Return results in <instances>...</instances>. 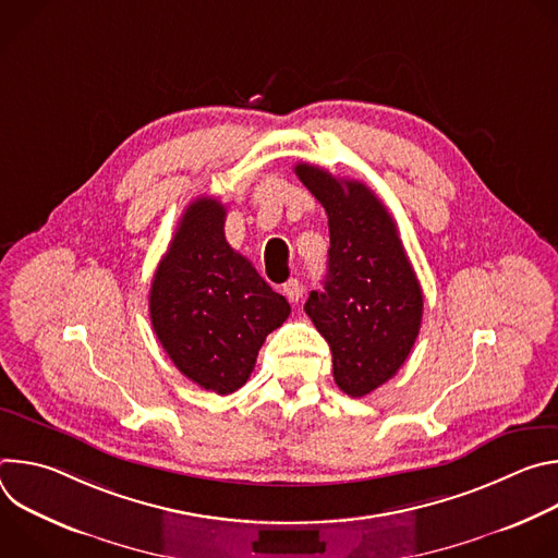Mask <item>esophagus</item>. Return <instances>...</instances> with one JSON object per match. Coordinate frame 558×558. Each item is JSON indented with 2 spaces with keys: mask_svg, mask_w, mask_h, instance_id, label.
<instances>
[{
  "mask_svg": "<svg viewBox=\"0 0 558 558\" xmlns=\"http://www.w3.org/2000/svg\"><path fill=\"white\" fill-rule=\"evenodd\" d=\"M282 293H284L291 302H298V300L302 298V284H300L295 278H291V280H287V282L282 284Z\"/></svg>",
  "mask_w": 558,
  "mask_h": 558,
  "instance_id": "esophagus-1",
  "label": "esophagus"
}]
</instances>
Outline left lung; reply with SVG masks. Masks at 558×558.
<instances>
[{
    "mask_svg": "<svg viewBox=\"0 0 558 558\" xmlns=\"http://www.w3.org/2000/svg\"><path fill=\"white\" fill-rule=\"evenodd\" d=\"M298 179L329 216V271L325 291L304 304L331 347L333 379L364 397L407 362L422 327L424 295L384 203L360 181L298 163Z\"/></svg>",
    "mask_w": 558,
    "mask_h": 558,
    "instance_id": "8db88e82",
    "label": "left lung"
}]
</instances>
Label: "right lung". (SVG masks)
<instances>
[{"instance_id": "right-lung-1", "label": "right lung", "mask_w": 558, "mask_h": 558, "mask_svg": "<svg viewBox=\"0 0 558 558\" xmlns=\"http://www.w3.org/2000/svg\"><path fill=\"white\" fill-rule=\"evenodd\" d=\"M225 216L216 198L192 201L149 289L158 342L187 379L218 395L250 379L265 338L291 313L284 295L229 247Z\"/></svg>"}]
</instances>
